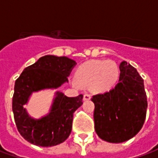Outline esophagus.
<instances>
[{"label": "esophagus", "mask_w": 158, "mask_h": 158, "mask_svg": "<svg viewBox=\"0 0 158 158\" xmlns=\"http://www.w3.org/2000/svg\"><path fill=\"white\" fill-rule=\"evenodd\" d=\"M90 98H91V95H90V94L86 93V94L84 95V101H89Z\"/></svg>", "instance_id": "34e87169"}]
</instances>
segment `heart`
Returning <instances> with one entry per match:
<instances>
[{
  "mask_svg": "<svg viewBox=\"0 0 158 158\" xmlns=\"http://www.w3.org/2000/svg\"><path fill=\"white\" fill-rule=\"evenodd\" d=\"M120 76V70L116 62L111 60H92L77 69L75 85H90L96 92L109 91L116 85Z\"/></svg>",
  "mask_w": 158,
  "mask_h": 158,
  "instance_id": "obj_1",
  "label": "heart"
}]
</instances>
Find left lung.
I'll use <instances>...</instances> for the list:
<instances>
[{
    "mask_svg": "<svg viewBox=\"0 0 158 158\" xmlns=\"http://www.w3.org/2000/svg\"><path fill=\"white\" fill-rule=\"evenodd\" d=\"M119 70L117 85L91 98L96 134L111 143L124 142L135 135L144 124L147 108L144 81L136 69L123 61Z\"/></svg>",
    "mask_w": 158,
    "mask_h": 158,
    "instance_id": "8db88e82",
    "label": "left lung"
}]
</instances>
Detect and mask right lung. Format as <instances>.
Listing matches in <instances>:
<instances>
[{
    "label": "right lung",
    "instance_id": "1",
    "mask_svg": "<svg viewBox=\"0 0 158 158\" xmlns=\"http://www.w3.org/2000/svg\"><path fill=\"white\" fill-rule=\"evenodd\" d=\"M75 61L66 56L47 55L24 69L14 85L12 112L20 135L31 144L53 146L68 139L72 130L73 113L83 104V95L68 97L56 92L50 113L40 119L31 118L25 105L32 92L57 88L68 82Z\"/></svg>",
    "mask_w": 158,
    "mask_h": 158
}]
</instances>
